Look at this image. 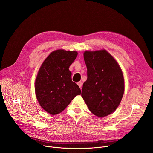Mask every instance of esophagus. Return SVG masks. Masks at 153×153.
<instances>
[{"instance_id": "34e87169", "label": "esophagus", "mask_w": 153, "mask_h": 153, "mask_svg": "<svg viewBox=\"0 0 153 153\" xmlns=\"http://www.w3.org/2000/svg\"><path fill=\"white\" fill-rule=\"evenodd\" d=\"M77 85H79V87H80V89H82V82H81V81H80V82H77Z\"/></svg>"}]
</instances>
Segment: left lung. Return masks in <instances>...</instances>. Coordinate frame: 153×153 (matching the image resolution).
Segmentation results:
<instances>
[{
    "label": "left lung",
    "mask_w": 153,
    "mask_h": 153,
    "mask_svg": "<svg viewBox=\"0 0 153 153\" xmlns=\"http://www.w3.org/2000/svg\"><path fill=\"white\" fill-rule=\"evenodd\" d=\"M84 59L87 69V79L81 95L89 110L99 117L114 112L124 93V79L117 61L105 50L86 51Z\"/></svg>",
    "instance_id": "8db88e82"
}]
</instances>
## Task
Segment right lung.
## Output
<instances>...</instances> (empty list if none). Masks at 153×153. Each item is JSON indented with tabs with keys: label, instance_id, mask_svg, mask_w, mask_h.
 Here are the masks:
<instances>
[{
	"label": "right lung",
	"instance_id": "obj_1",
	"mask_svg": "<svg viewBox=\"0 0 153 153\" xmlns=\"http://www.w3.org/2000/svg\"><path fill=\"white\" fill-rule=\"evenodd\" d=\"M77 56V51L56 50L40 67L35 81V94L39 105L48 113H61L81 94L79 87L72 81L69 70Z\"/></svg>",
	"mask_w": 153,
	"mask_h": 153
}]
</instances>
